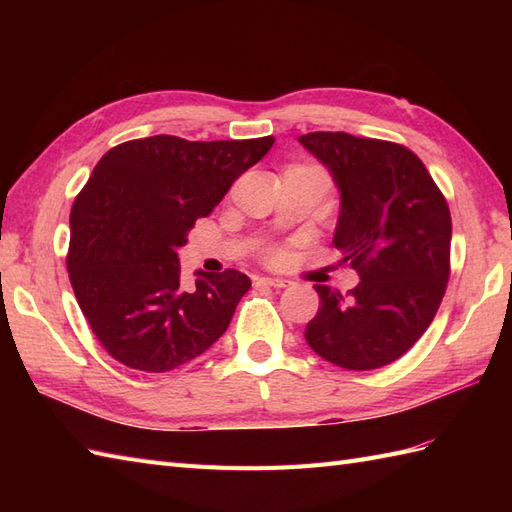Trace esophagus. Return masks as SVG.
<instances>
[{"label":"esophagus","mask_w":512,"mask_h":512,"mask_svg":"<svg viewBox=\"0 0 512 512\" xmlns=\"http://www.w3.org/2000/svg\"><path fill=\"white\" fill-rule=\"evenodd\" d=\"M259 281H262V284H266V286H273V288H286L288 286V281L284 277H262Z\"/></svg>","instance_id":"34e87169"}]
</instances>
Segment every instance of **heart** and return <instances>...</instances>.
I'll use <instances>...</instances> for the list:
<instances>
[{
	"label": "heart",
	"instance_id": "heart-1",
	"mask_svg": "<svg viewBox=\"0 0 512 512\" xmlns=\"http://www.w3.org/2000/svg\"><path fill=\"white\" fill-rule=\"evenodd\" d=\"M273 257H275V259H277V257H279V255H277V253H275V255H273Z\"/></svg>",
	"mask_w": 512,
	"mask_h": 512
}]
</instances>
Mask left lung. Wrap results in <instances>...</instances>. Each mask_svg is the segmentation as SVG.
I'll list each match as a JSON object with an SVG mask.
<instances>
[{"mask_svg":"<svg viewBox=\"0 0 512 512\" xmlns=\"http://www.w3.org/2000/svg\"><path fill=\"white\" fill-rule=\"evenodd\" d=\"M299 143L330 169L341 191L334 246L361 284L314 286L319 312L306 341L345 369L398 361L429 328L451 273V213L422 160L398 143L312 132Z\"/></svg>","mask_w":512,"mask_h":512,"instance_id":"1","label":"left lung"}]
</instances>
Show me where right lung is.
I'll return each instance as SVG.
<instances>
[{
	"label": "right lung",
	"instance_id": "right-lung-1",
	"mask_svg": "<svg viewBox=\"0 0 512 512\" xmlns=\"http://www.w3.org/2000/svg\"><path fill=\"white\" fill-rule=\"evenodd\" d=\"M273 143L160 134L116 145L94 167L72 204L68 273L83 317L118 363L171 372L226 332L250 279L228 268L184 288L178 248Z\"/></svg>",
	"mask_w": 512,
	"mask_h": 512
}]
</instances>
